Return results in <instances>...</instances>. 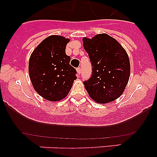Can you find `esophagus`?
Returning a JSON list of instances; mask_svg holds the SVG:
<instances>
[{
    "mask_svg": "<svg viewBox=\"0 0 157 157\" xmlns=\"http://www.w3.org/2000/svg\"><path fill=\"white\" fill-rule=\"evenodd\" d=\"M77 73H78V75H79L80 73H81V68H80V67H78V68H77Z\"/></svg>",
    "mask_w": 157,
    "mask_h": 157,
    "instance_id": "obj_1",
    "label": "esophagus"
}]
</instances>
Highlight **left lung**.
Masks as SVG:
<instances>
[{
	"instance_id": "obj_1",
	"label": "left lung",
	"mask_w": 157,
	"mask_h": 157,
	"mask_svg": "<svg viewBox=\"0 0 157 157\" xmlns=\"http://www.w3.org/2000/svg\"><path fill=\"white\" fill-rule=\"evenodd\" d=\"M83 47L92 64V75L83 82L89 95L100 104L120 98L127 85L130 59L124 48L115 38L100 34L93 38L83 37Z\"/></svg>"
}]
</instances>
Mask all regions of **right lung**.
<instances>
[{"label": "right lung", "mask_w": 157, "mask_h": 157, "mask_svg": "<svg viewBox=\"0 0 157 157\" xmlns=\"http://www.w3.org/2000/svg\"><path fill=\"white\" fill-rule=\"evenodd\" d=\"M67 38L51 35L33 51L29 60V75L36 92L45 99H63L77 78L76 70L71 66V57L65 52Z\"/></svg>", "instance_id": "1"}]
</instances>
